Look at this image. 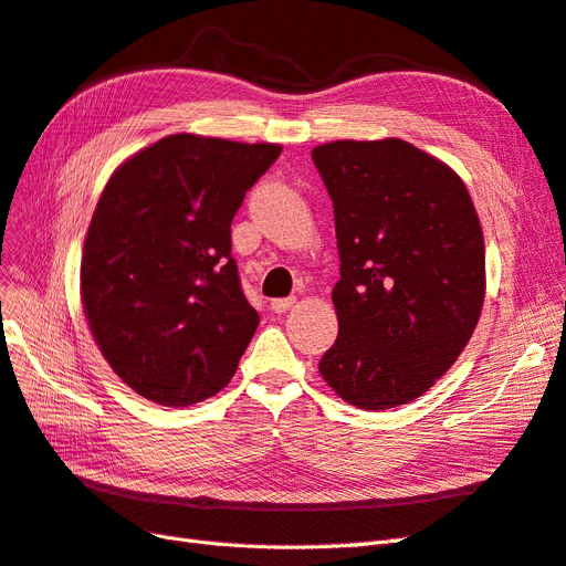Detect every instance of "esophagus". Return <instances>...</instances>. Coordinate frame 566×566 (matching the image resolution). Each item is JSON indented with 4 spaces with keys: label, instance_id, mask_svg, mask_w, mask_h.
Listing matches in <instances>:
<instances>
[{
    "label": "esophagus",
    "instance_id": "obj_1",
    "mask_svg": "<svg viewBox=\"0 0 566 566\" xmlns=\"http://www.w3.org/2000/svg\"><path fill=\"white\" fill-rule=\"evenodd\" d=\"M295 304V297H279V300H271V312H276V314H283V312H287L290 306Z\"/></svg>",
    "mask_w": 566,
    "mask_h": 566
}]
</instances>
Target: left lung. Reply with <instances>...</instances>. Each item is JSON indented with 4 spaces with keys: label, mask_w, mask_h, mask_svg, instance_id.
<instances>
[{
    "label": "left lung",
    "mask_w": 566,
    "mask_h": 566,
    "mask_svg": "<svg viewBox=\"0 0 566 566\" xmlns=\"http://www.w3.org/2000/svg\"><path fill=\"white\" fill-rule=\"evenodd\" d=\"M333 200L339 333L318 370L364 410L418 399L482 314L484 235L462 179L401 139L312 150Z\"/></svg>",
    "instance_id": "1"
}]
</instances>
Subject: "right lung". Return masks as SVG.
<instances>
[{
	"label": "right lung",
	"mask_w": 566,
	"mask_h": 566,
	"mask_svg": "<svg viewBox=\"0 0 566 566\" xmlns=\"http://www.w3.org/2000/svg\"><path fill=\"white\" fill-rule=\"evenodd\" d=\"M281 156L273 144L172 134L106 184L80 266L82 304L111 368L160 406L212 397L260 325L231 256V221Z\"/></svg>",
	"instance_id": "obj_1"
}]
</instances>
